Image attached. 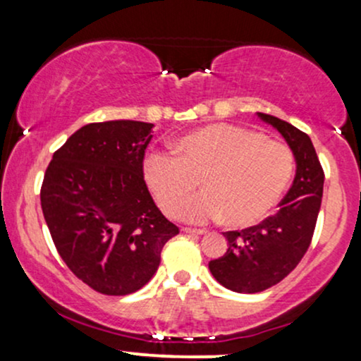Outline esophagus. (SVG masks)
Listing matches in <instances>:
<instances>
[{
    "label": "esophagus",
    "instance_id": "obj_1",
    "mask_svg": "<svg viewBox=\"0 0 361 361\" xmlns=\"http://www.w3.org/2000/svg\"><path fill=\"white\" fill-rule=\"evenodd\" d=\"M185 233L186 234H195V235H202V234H205V231L204 229H193V227H185Z\"/></svg>",
    "mask_w": 361,
    "mask_h": 361
}]
</instances>
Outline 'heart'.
<instances>
[{
    "label": "heart",
    "mask_w": 361,
    "mask_h": 361,
    "mask_svg": "<svg viewBox=\"0 0 361 361\" xmlns=\"http://www.w3.org/2000/svg\"><path fill=\"white\" fill-rule=\"evenodd\" d=\"M175 152L147 154L144 181L164 212L192 222L222 215L233 226L258 222L279 204L293 175L287 144L231 123L188 132L175 142ZM198 177L206 192L185 202Z\"/></svg>",
    "instance_id": "heart-1"
}]
</instances>
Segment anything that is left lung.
<instances>
[{"instance_id": "obj_1", "label": "left lung", "mask_w": 361, "mask_h": 361, "mask_svg": "<svg viewBox=\"0 0 361 361\" xmlns=\"http://www.w3.org/2000/svg\"><path fill=\"white\" fill-rule=\"evenodd\" d=\"M258 117L287 140L297 169L276 214L258 226L224 233L229 247L226 255L209 263L214 279L239 293L263 292L300 263L312 241L324 186V171L309 135L273 115L258 114Z\"/></svg>"}]
</instances>
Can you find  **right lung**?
<instances>
[{
    "instance_id": "right-lung-1",
    "label": "right lung",
    "mask_w": 361,
    "mask_h": 361,
    "mask_svg": "<svg viewBox=\"0 0 361 361\" xmlns=\"http://www.w3.org/2000/svg\"><path fill=\"white\" fill-rule=\"evenodd\" d=\"M154 123H88L54 152L40 204L61 258L105 295H128L154 276L180 231L157 209L142 175Z\"/></svg>"
}]
</instances>
